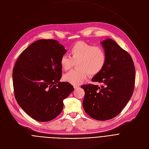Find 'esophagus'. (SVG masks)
Returning a JSON list of instances; mask_svg holds the SVG:
<instances>
[{"instance_id": "esophagus-1", "label": "esophagus", "mask_w": 149, "mask_h": 149, "mask_svg": "<svg viewBox=\"0 0 149 149\" xmlns=\"http://www.w3.org/2000/svg\"><path fill=\"white\" fill-rule=\"evenodd\" d=\"M73 88H74V89H77L79 88V86H74Z\"/></svg>"}]
</instances>
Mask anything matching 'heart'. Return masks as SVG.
Returning a JSON list of instances; mask_svg holds the SVG:
<instances>
[{"instance_id": "1", "label": "heart", "mask_w": 149, "mask_h": 149, "mask_svg": "<svg viewBox=\"0 0 149 149\" xmlns=\"http://www.w3.org/2000/svg\"><path fill=\"white\" fill-rule=\"evenodd\" d=\"M69 56L63 55L60 60L62 69L68 71L76 63V69L63 76L65 81L73 85H79L88 77L95 76L104 68L107 56L104 49L100 46H93L84 41H77L69 50Z\"/></svg>"}]
</instances>
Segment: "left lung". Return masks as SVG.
<instances>
[{
  "mask_svg": "<svg viewBox=\"0 0 149 149\" xmlns=\"http://www.w3.org/2000/svg\"><path fill=\"white\" fill-rule=\"evenodd\" d=\"M101 44L107 62L103 70L92 81L101 84L81 86L85 91L83 107L86 113L99 121L118 115L133 95L136 79L134 62L129 53L116 42L107 38Z\"/></svg>",
  "mask_w": 149,
  "mask_h": 149,
  "instance_id": "left-lung-1",
  "label": "left lung"
}]
</instances>
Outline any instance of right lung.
<instances>
[{
    "label": "right lung",
    "mask_w": 149,
    "mask_h": 149,
    "mask_svg": "<svg viewBox=\"0 0 149 149\" xmlns=\"http://www.w3.org/2000/svg\"><path fill=\"white\" fill-rule=\"evenodd\" d=\"M66 49L56 40L42 39L20 54L13 69L16 101L31 118L49 121L61 112L63 101L74 90L68 82H60V60Z\"/></svg>",
    "instance_id": "right-lung-1"
}]
</instances>
